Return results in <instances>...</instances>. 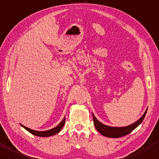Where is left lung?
Here are the masks:
<instances>
[{"mask_svg":"<svg viewBox=\"0 0 159 159\" xmlns=\"http://www.w3.org/2000/svg\"><path fill=\"white\" fill-rule=\"evenodd\" d=\"M146 113H147V110H146V111L145 112V113L143 114V116H142L137 121L134 122V124H131L129 126H125V127H112V126H106L99 122V120L95 118V116L93 113L92 116L95 128L97 129V130L102 135L107 137H111V138H118V137H120L129 134V133L132 132L135 128H137V126L143 122V119L145 118Z\"/></svg>","mask_w":159,"mask_h":159,"instance_id":"8db88e82","label":"left lung"}]
</instances>
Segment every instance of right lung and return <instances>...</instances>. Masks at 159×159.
Returning <instances> with one entry per match:
<instances>
[{
  "label": "right lung",
  "mask_w": 159,
  "mask_h": 159,
  "mask_svg": "<svg viewBox=\"0 0 159 159\" xmlns=\"http://www.w3.org/2000/svg\"><path fill=\"white\" fill-rule=\"evenodd\" d=\"M65 123V118H63V120L60 122V124H59L57 126H56V127H54V129H50V130L43 131V132H39V131H35V130L30 129L27 128V127H26V126L22 125V124H21V126H23V127H24L25 129L28 131V132L30 133H31L32 134L35 135V136L45 137L52 136V135H54V134H57L58 132H60V131L62 129L63 126H64Z\"/></svg>",
  "instance_id": "1"
}]
</instances>
